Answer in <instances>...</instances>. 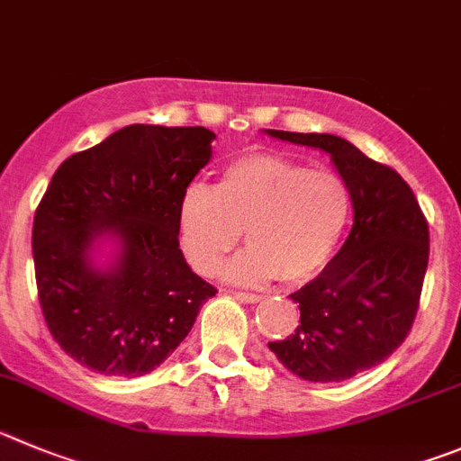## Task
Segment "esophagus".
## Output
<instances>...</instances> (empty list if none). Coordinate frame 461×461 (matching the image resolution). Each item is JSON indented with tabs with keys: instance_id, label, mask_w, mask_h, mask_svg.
Listing matches in <instances>:
<instances>
[{
	"instance_id": "1",
	"label": "esophagus",
	"mask_w": 461,
	"mask_h": 461,
	"mask_svg": "<svg viewBox=\"0 0 461 461\" xmlns=\"http://www.w3.org/2000/svg\"><path fill=\"white\" fill-rule=\"evenodd\" d=\"M234 295H236V300H240V303H250V304H255V303H259V300H264V298H261V295L245 294V291H234Z\"/></svg>"
}]
</instances>
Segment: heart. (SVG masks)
I'll use <instances>...</instances> for the list:
<instances>
[{"label":"heart","mask_w":461,"mask_h":461,"mask_svg":"<svg viewBox=\"0 0 461 461\" xmlns=\"http://www.w3.org/2000/svg\"><path fill=\"white\" fill-rule=\"evenodd\" d=\"M350 191L337 172L275 154H245L222 170L216 188L193 184L179 202L184 257L213 275L243 231L248 248L227 264L239 284H303L337 252L350 221Z\"/></svg>","instance_id":"heart-1"}]
</instances>
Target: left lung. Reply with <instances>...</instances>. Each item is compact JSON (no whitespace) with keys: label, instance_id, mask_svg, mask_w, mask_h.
Returning <instances> with one entry per match:
<instances>
[{"label":"left lung","instance_id":"8db88e82","mask_svg":"<svg viewBox=\"0 0 461 461\" xmlns=\"http://www.w3.org/2000/svg\"><path fill=\"white\" fill-rule=\"evenodd\" d=\"M328 152L348 184L352 230L339 255L291 298L300 325L268 348L309 382H343L377 366L414 325L429 259V230L410 184L393 167L332 133L266 129Z\"/></svg>","mask_w":461,"mask_h":461}]
</instances>
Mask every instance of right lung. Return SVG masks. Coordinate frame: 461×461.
I'll return each mask as SVG.
<instances>
[{"mask_svg":"<svg viewBox=\"0 0 461 461\" xmlns=\"http://www.w3.org/2000/svg\"><path fill=\"white\" fill-rule=\"evenodd\" d=\"M204 127L129 124L54 172L33 216L42 316L59 346L102 375L139 377L188 337L218 294L179 250V202L209 163ZM121 240L111 271H95L100 235Z\"/></svg>","mask_w":461,"mask_h":461,"instance_id":"obj_1","label":"right lung"}]
</instances>
